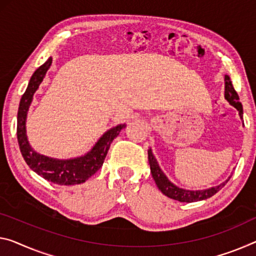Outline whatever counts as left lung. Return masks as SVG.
Returning a JSON list of instances; mask_svg holds the SVG:
<instances>
[{
    "label": "left lung",
    "instance_id": "8db88e82",
    "mask_svg": "<svg viewBox=\"0 0 256 256\" xmlns=\"http://www.w3.org/2000/svg\"><path fill=\"white\" fill-rule=\"evenodd\" d=\"M224 98L229 102L230 105H232L234 108H237V111L239 112V116H240V119L242 120V105L240 103V100H239L237 92H236L234 88L232 82H231V78L229 76H224ZM148 156L152 178L154 180L156 186H158L159 190L162 192L164 196H167L168 198L178 200L180 202H194L210 198V196H214L216 192L221 190L231 178V176H229L228 180H224L221 184H218V186L205 188V190H186V188L175 186L174 183L169 180L166 174L162 172V169L160 168L158 161H156V156L151 150V148H148Z\"/></svg>",
    "mask_w": 256,
    "mask_h": 256
}]
</instances>
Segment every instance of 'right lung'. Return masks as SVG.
<instances>
[{"label":"right lung","mask_w":256,"mask_h":256,"mask_svg":"<svg viewBox=\"0 0 256 256\" xmlns=\"http://www.w3.org/2000/svg\"><path fill=\"white\" fill-rule=\"evenodd\" d=\"M52 58H49L44 64L41 65L33 73L32 78L27 86L26 92L19 103L18 116H17V138L20 148V152L24 160L28 164V167L33 172H36L49 182L60 186H74L81 184L87 180L89 178L103 166L105 156L108 154V148L111 146L113 140L119 135V132L126 127V124H118L116 127L108 129L96 144L86 154L76 158L70 159H56L50 156H43L38 153L30 146L26 134V120L30 106L33 102L34 94L40 87L46 72L50 68Z\"/></svg>","instance_id":"obj_1"}]
</instances>
